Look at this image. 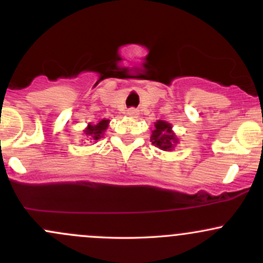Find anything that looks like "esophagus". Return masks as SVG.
Returning <instances> with one entry per match:
<instances>
[{"mask_svg": "<svg viewBox=\"0 0 263 263\" xmlns=\"http://www.w3.org/2000/svg\"><path fill=\"white\" fill-rule=\"evenodd\" d=\"M127 113L131 117H137L139 116V109H136V108H129V109L127 110Z\"/></svg>", "mask_w": 263, "mask_h": 263, "instance_id": "34e87169", "label": "esophagus"}]
</instances>
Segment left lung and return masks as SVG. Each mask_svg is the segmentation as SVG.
I'll list each match as a JSON object with an SVG mask.
<instances>
[{"label": "left lung", "mask_w": 263, "mask_h": 263, "mask_svg": "<svg viewBox=\"0 0 263 263\" xmlns=\"http://www.w3.org/2000/svg\"><path fill=\"white\" fill-rule=\"evenodd\" d=\"M155 128L151 131V142L153 145L158 146L164 151H171L173 145L177 142L176 136L172 132V126L164 121H158L155 124Z\"/></svg>", "instance_id": "8db88e82"}]
</instances>
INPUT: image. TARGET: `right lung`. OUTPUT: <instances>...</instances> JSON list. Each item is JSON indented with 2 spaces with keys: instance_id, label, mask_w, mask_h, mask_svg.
Wrapping results in <instances>:
<instances>
[{
  "instance_id": "right-lung-1",
  "label": "right lung",
  "mask_w": 263,
  "mask_h": 263,
  "mask_svg": "<svg viewBox=\"0 0 263 263\" xmlns=\"http://www.w3.org/2000/svg\"><path fill=\"white\" fill-rule=\"evenodd\" d=\"M108 123H109V121H108V119H103V121H100L98 124H94V126L89 124V127L85 129V135H86V136H89L90 140H94V141H97V140H99L100 137H102L103 132L107 129Z\"/></svg>"
}]
</instances>
